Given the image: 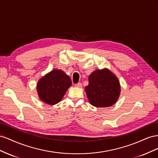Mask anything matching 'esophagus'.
<instances>
[{
	"mask_svg": "<svg viewBox=\"0 0 158 158\" xmlns=\"http://www.w3.org/2000/svg\"><path fill=\"white\" fill-rule=\"evenodd\" d=\"M75 86L76 87H78V88H82V83H78V84H75Z\"/></svg>",
	"mask_w": 158,
	"mask_h": 158,
	"instance_id": "1",
	"label": "esophagus"
}]
</instances>
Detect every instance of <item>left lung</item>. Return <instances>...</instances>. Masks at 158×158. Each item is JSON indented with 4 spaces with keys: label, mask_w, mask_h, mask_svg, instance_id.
I'll return each mask as SVG.
<instances>
[{
    "label": "left lung",
    "mask_w": 158,
    "mask_h": 158,
    "mask_svg": "<svg viewBox=\"0 0 158 158\" xmlns=\"http://www.w3.org/2000/svg\"><path fill=\"white\" fill-rule=\"evenodd\" d=\"M85 91L92 106L106 107L117 102L121 87L117 78L109 70H97L89 76V84Z\"/></svg>",
    "instance_id": "obj_1"
}]
</instances>
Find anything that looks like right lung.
<instances>
[{"label":"right lung","instance_id":"1","mask_svg":"<svg viewBox=\"0 0 158 158\" xmlns=\"http://www.w3.org/2000/svg\"><path fill=\"white\" fill-rule=\"evenodd\" d=\"M71 84L70 77L63 71L54 70L39 80L37 89L43 102L55 105L60 102Z\"/></svg>","mask_w":158,"mask_h":158}]
</instances>
